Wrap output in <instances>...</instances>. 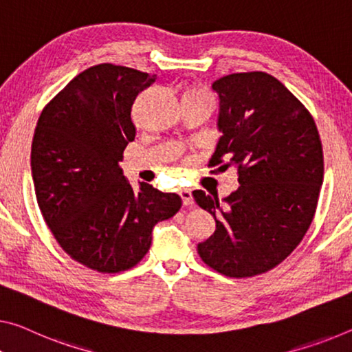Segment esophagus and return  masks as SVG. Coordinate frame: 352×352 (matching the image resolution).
Listing matches in <instances>:
<instances>
[{
	"label": "esophagus",
	"instance_id": "34e87169",
	"mask_svg": "<svg viewBox=\"0 0 352 352\" xmlns=\"http://www.w3.org/2000/svg\"><path fill=\"white\" fill-rule=\"evenodd\" d=\"M181 198H182V203L184 206H193V197H192V192L188 190V188H182L179 192Z\"/></svg>",
	"mask_w": 352,
	"mask_h": 352
}]
</instances>
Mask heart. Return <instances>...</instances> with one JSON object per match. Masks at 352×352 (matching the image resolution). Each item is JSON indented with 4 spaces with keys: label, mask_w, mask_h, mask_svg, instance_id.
I'll list each match as a JSON object with an SVG mask.
<instances>
[{
    "label": "heart",
    "mask_w": 352,
    "mask_h": 352,
    "mask_svg": "<svg viewBox=\"0 0 352 352\" xmlns=\"http://www.w3.org/2000/svg\"><path fill=\"white\" fill-rule=\"evenodd\" d=\"M197 93H206V91H203V89H195V91H192V93H188V94H197Z\"/></svg>",
    "instance_id": "heart-1"
}]
</instances>
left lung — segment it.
<instances>
[{"instance_id": "left-lung-1", "label": "left lung", "mask_w": 352, "mask_h": 352, "mask_svg": "<svg viewBox=\"0 0 352 352\" xmlns=\"http://www.w3.org/2000/svg\"><path fill=\"white\" fill-rule=\"evenodd\" d=\"M217 127L214 157L237 168L239 188L219 201L195 190L199 208L215 219L214 234L198 255L226 277L267 272L300 244L315 215L324 177L322 144L310 111L266 72L215 80Z\"/></svg>"}]
</instances>
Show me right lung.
I'll list each match as a JSON object with an SVG mask.
<instances>
[{
  "label": "right lung",
  "mask_w": 352,
  "mask_h": 352,
  "mask_svg": "<svg viewBox=\"0 0 352 352\" xmlns=\"http://www.w3.org/2000/svg\"><path fill=\"white\" fill-rule=\"evenodd\" d=\"M157 75L115 64L78 74L41 113L31 171L45 223L67 255L102 274L144 258L155 223L181 209V197L140 182L120 162L135 140L132 105Z\"/></svg>",
  "instance_id": "obj_1"
}]
</instances>
